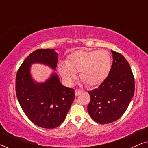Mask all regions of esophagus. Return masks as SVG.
Masks as SVG:
<instances>
[{
	"instance_id": "1",
	"label": "esophagus",
	"mask_w": 148,
	"mask_h": 148,
	"mask_svg": "<svg viewBox=\"0 0 148 148\" xmlns=\"http://www.w3.org/2000/svg\"><path fill=\"white\" fill-rule=\"evenodd\" d=\"M83 92L82 90H75V94L76 96H77L79 94H80V93H82Z\"/></svg>"
}]
</instances>
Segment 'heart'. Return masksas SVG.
<instances>
[{"label": "heart", "mask_w": 148, "mask_h": 148, "mask_svg": "<svg viewBox=\"0 0 148 148\" xmlns=\"http://www.w3.org/2000/svg\"><path fill=\"white\" fill-rule=\"evenodd\" d=\"M112 58L106 50H79L67 56L66 64H58L60 75L66 84H72L79 72L82 80L89 86H99L108 77Z\"/></svg>", "instance_id": "1"}]
</instances>
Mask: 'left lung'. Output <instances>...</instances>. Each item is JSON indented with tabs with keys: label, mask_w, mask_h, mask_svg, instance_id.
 <instances>
[{
	"label": "left lung",
	"mask_w": 148,
	"mask_h": 148,
	"mask_svg": "<svg viewBox=\"0 0 148 148\" xmlns=\"http://www.w3.org/2000/svg\"><path fill=\"white\" fill-rule=\"evenodd\" d=\"M110 73L98 88L88 91V113L100 124L114 122L126 111L135 92V79L129 62L122 54L111 50Z\"/></svg>",
	"instance_id": "8db88e82"
}]
</instances>
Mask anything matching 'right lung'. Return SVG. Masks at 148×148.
Instances as JSON below:
<instances>
[{
	"instance_id": "1",
	"label": "right lung",
	"mask_w": 148,
	"mask_h": 148,
	"mask_svg": "<svg viewBox=\"0 0 148 148\" xmlns=\"http://www.w3.org/2000/svg\"><path fill=\"white\" fill-rule=\"evenodd\" d=\"M57 61L53 49H38L25 58L16 75L20 106L29 120L42 128L54 129L63 122L74 100L75 90L62 86L56 73L45 83H35L30 75V66L40 62L56 69Z\"/></svg>"
}]
</instances>
